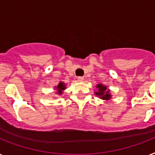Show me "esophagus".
Here are the masks:
<instances>
[{
	"label": "esophagus",
	"instance_id": "obj_1",
	"mask_svg": "<svg viewBox=\"0 0 155 155\" xmlns=\"http://www.w3.org/2000/svg\"><path fill=\"white\" fill-rule=\"evenodd\" d=\"M77 80L79 82H83L84 80V78L83 76H78Z\"/></svg>",
	"mask_w": 155,
	"mask_h": 155
}]
</instances>
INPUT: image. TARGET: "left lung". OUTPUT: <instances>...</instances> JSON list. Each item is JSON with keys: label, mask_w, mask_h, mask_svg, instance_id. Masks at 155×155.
<instances>
[{"label": "left lung", "mask_w": 155, "mask_h": 155, "mask_svg": "<svg viewBox=\"0 0 155 155\" xmlns=\"http://www.w3.org/2000/svg\"><path fill=\"white\" fill-rule=\"evenodd\" d=\"M98 91L95 92V95L99 96L103 99H110V95L109 94V90L107 89V87L102 85V84H98Z\"/></svg>", "instance_id": "8db88e82"}]
</instances>
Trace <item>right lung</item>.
<instances>
[{
    "label": "right lung",
    "mask_w": 155,
    "mask_h": 155,
    "mask_svg": "<svg viewBox=\"0 0 155 155\" xmlns=\"http://www.w3.org/2000/svg\"><path fill=\"white\" fill-rule=\"evenodd\" d=\"M65 87H65V84H64V83H61V82H60V84H59V85L56 87V88H57L58 90V94H61V91L65 89Z\"/></svg>",
    "instance_id": "add662e5"
}]
</instances>
